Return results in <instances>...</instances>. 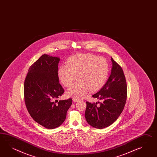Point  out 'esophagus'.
Returning a JSON list of instances; mask_svg holds the SVG:
<instances>
[{
  "instance_id": "1",
  "label": "esophagus",
  "mask_w": 157,
  "mask_h": 157,
  "mask_svg": "<svg viewBox=\"0 0 157 157\" xmlns=\"http://www.w3.org/2000/svg\"><path fill=\"white\" fill-rule=\"evenodd\" d=\"M73 100L74 102H77L78 101H79L80 100L79 99H78V98H73Z\"/></svg>"
}]
</instances>
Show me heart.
I'll return each instance as SVG.
<instances>
[{
    "mask_svg": "<svg viewBox=\"0 0 157 157\" xmlns=\"http://www.w3.org/2000/svg\"><path fill=\"white\" fill-rule=\"evenodd\" d=\"M109 66L107 59L91 54H80L68 58L67 64L60 66L58 78L68 87L77 78L78 81L66 91L68 96L80 98L90 90L95 92L107 82Z\"/></svg>",
    "mask_w": 157,
    "mask_h": 157,
    "instance_id": "obj_1",
    "label": "heart"
}]
</instances>
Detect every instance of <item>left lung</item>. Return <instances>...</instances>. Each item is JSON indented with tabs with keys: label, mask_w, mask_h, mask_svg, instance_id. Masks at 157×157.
<instances>
[{
	"label": "left lung",
	"mask_w": 157,
	"mask_h": 157,
	"mask_svg": "<svg viewBox=\"0 0 157 157\" xmlns=\"http://www.w3.org/2000/svg\"><path fill=\"white\" fill-rule=\"evenodd\" d=\"M111 74L103 87L92 97L101 102H86L85 118L88 124L97 129L110 126L121 115L127 98V85L121 67L111 58Z\"/></svg>",
	"instance_id": "left-lung-1"
}]
</instances>
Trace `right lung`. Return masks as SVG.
<instances>
[{
	"label": "right lung",
	"instance_id": "add662e5",
	"mask_svg": "<svg viewBox=\"0 0 157 157\" xmlns=\"http://www.w3.org/2000/svg\"><path fill=\"white\" fill-rule=\"evenodd\" d=\"M59 58L44 54L31 65L24 86L27 110L40 125L51 129L60 126L71 105V98L57 99L64 93L58 75Z\"/></svg>",
	"mask_w": 157,
	"mask_h": 157
}]
</instances>
